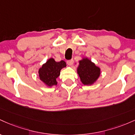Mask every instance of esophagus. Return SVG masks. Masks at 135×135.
<instances>
[{
	"instance_id": "1",
	"label": "esophagus",
	"mask_w": 135,
	"mask_h": 135,
	"mask_svg": "<svg viewBox=\"0 0 135 135\" xmlns=\"http://www.w3.org/2000/svg\"><path fill=\"white\" fill-rule=\"evenodd\" d=\"M73 62H74L73 59H71V60H68L67 61L68 65H69V66H72V65L73 64Z\"/></svg>"
}]
</instances>
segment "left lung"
<instances>
[{
	"instance_id": "left-lung-1",
	"label": "left lung",
	"mask_w": 135,
	"mask_h": 135,
	"mask_svg": "<svg viewBox=\"0 0 135 135\" xmlns=\"http://www.w3.org/2000/svg\"><path fill=\"white\" fill-rule=\"evenodd\" d=\"M77 73L82 84L90 85L96 81L99 78L101 74V69L89 59L84 58L79 61Z\"/></svg>"
}]
</instances>
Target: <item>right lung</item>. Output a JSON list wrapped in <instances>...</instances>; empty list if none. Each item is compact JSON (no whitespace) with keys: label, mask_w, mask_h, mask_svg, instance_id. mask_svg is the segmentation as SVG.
Masks as SVG:
<instances>
[{"label":"right lung","mask_w":135,"mask_h":135,"mask_svg":"<svg viewBox=\"0 0 135 135\" xmlns=\"http://www.w3.org/2000/svg\"><path fill=\"white\" fill-rule=\"evenodd\" d=\"M65 67H66V63L64 60L56 62L54 59H49L39 68V79L48 87L57 85V78L60 76V70Z\"/></svg>","instance_id":"obj_1"}]
</instances>
